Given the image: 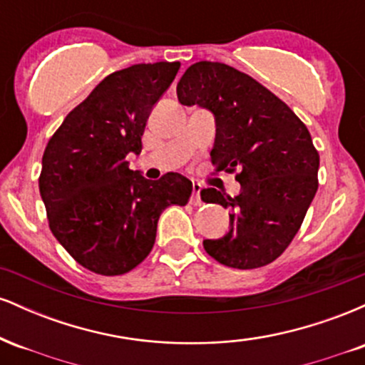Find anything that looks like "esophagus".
I'll return each instance as SVG.
<instances>
[{"label": "esophagus", "instance_id": "obj_1", "mask_svg": "<svg viewBox=\"0 0 365 365\" xmlns=\"http://www.w3.org/2000/svg\"><path fill=\"white\" fill-rule=\"evenodd\" d=\"M200 190H202V185H200V183H194V185H192L190 204H194V206H200V204H202V200H200Z\"/></svg>", "mask_w": 365, "mask_h": 365}]
</instances>
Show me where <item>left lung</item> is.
<instances>
[{
	"instance_id": "8db88e82",
	"label": "left lung",
	"mask_w": 365,
	"mask_h": 365,
	"mask_svg": "<svg viewBox=\"0 0 365 365\" xmlns=\"http://www.w3.org/2000/svg\"><path fill=\"white\" fill-rule=\"evenodd\" d=\"M177 96L185 106L197 104L215 115L211 161L217 171L240 170L238 195L200 192L204 202L232 207L228 233L204 240V249L237 269L273 262L297 235L317 192L319 154L307 127L273 92L225 63L188 66Z\"/></svg>"
}]
</instances>
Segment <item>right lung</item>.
I'll return each instance as SVG.
<instances>
[{"label": "right lung", "instance_id": "add662e5", "mask_svg": "<svg viewBox=\"0 0 365 365\" xmlns=\"http://www.w3.org/2000/svg\"><path fill=\"white\" fill-rule=\"evenodd\" d=\"M178 68V61L140 63L108 75L46 145L39 192L49 228L92 273L139 266L153 250L161 212L188 202L192 182L183 175L148 180L127 161L140 154L150 111Z\"/></svg>", "mask_w": 365, "mask_h": 365}]
</instances>
